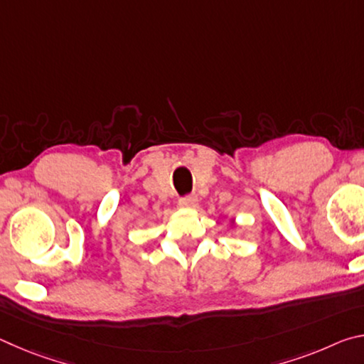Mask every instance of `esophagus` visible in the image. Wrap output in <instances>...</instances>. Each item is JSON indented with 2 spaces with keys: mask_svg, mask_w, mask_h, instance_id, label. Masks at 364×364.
I'll return each mask as SVG.
<instances>
[{
  "mask_svg": "<svg viewBox=\"0 0 364 364\" xmlns=\"http://www.w3.org/2000/svg\"><path fill=\"white\" fill-rule=\"evenodd\" d=\"M180 205L184 208H194L197 205V196L196 194H188L181 197Z\"/></svg>",
  "mask_w": 364,
  "mask_h": 364,
  "instance_id": "34e87169",
  "label": "esophagus"
}]
</instances>
